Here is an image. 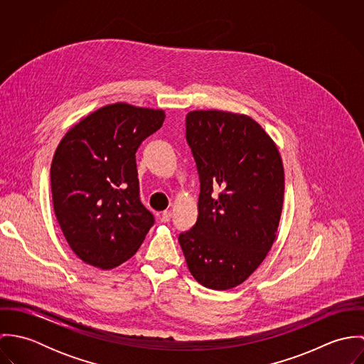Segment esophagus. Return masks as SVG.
<instances>
[{
    "label": "esophagus",
    "instance_id": "esophagus-1",
    "mask_svg": "<svg viewBox=\"0 0 364 364\" xmlns=\"http://www.w3.org/2000/svg\"><path fill=\"white\" fill-rule=\"evenodd\" d=\"M171 217H172V213L169 210H165V211L161 213V221L162 223H168L171 220Z\"/></svg>",
    "mask_w": 364,
    "mask_h": 364
}]
</instances>
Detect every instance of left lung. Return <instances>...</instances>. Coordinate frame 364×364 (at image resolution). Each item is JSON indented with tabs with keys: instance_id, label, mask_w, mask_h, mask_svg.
<instances>
[{
	"instance_id": "1",
	"label": "left lung",
	"mask_w": 364,
	"mask_h": 364,
	"mask_svg": "<svg viewBox=\"0 0 364 364\" xmlns=\"http://www.w3.org/2000/svg\"><path fill=\"white\" fill-rule=\"evenodd\" d=\"M186 140L200 179L199 214L178 241L202 286L228 290L257 270L276 241L284 198L282 156L259 123L241 113L192 110Z\"/></svg>"
}]
</instances>
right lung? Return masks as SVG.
Wrapping results in <instances>:
<instances>
[{
    "mask_svg": "<svg viewBox=\"0 0 364 364\" xmlns=\"http://www.w3.org/2000/svg\"><path fill=\"white\" fill-rule=\"evenodd\" d=\"M162 109L117 102L90 113L61 139L50 168L53 208L74 254L113 269L154 224L139 195L136 153L162 126Z\"/></svg>",
    "mask_w": 364,
    "mask_h": 364,
    "instance_id": "1",
    "label": "right lung"
}]
</instances>
